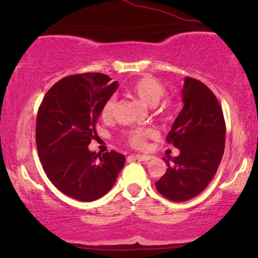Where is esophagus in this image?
Returning <instances> with one entry per match:
<instances>
[{
  "label": "esophagus",
  "mask_w": 258,
  "mask_h": 258,
  "mask_svg": "<svg viewBox=\"0 0 258 258\" xmlns=\"http://www.w3.org/2000/svg\"><path fill=\"white\" fill-rule=\"evenodd\" d=\"M133 158L137 159L138 161H149L150 159H152V156L150 155H141V154H137V155H132Z\"/></svg>",
  "instance_id": "obj_1"
}]
</instances>
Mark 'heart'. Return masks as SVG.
Masks as SVG:
<instances>
[{
    "label": "heart",
    "mask_w": 258,
    "mask_h": 258,
    "mask_svg": "<svg viewBox=\"0 0 258 258\" xmlns=\"http://www.w3.org/2000/svg\"><path fill=\"white\" fill-rule=\"evenodd\" d=\"M127 91L138 98L142 103L147 105H155L156 114L160 116L167 117L172 114L173 111V103L170 98H159L162 97L165 92L164 85L158 79L150 75H144L138 78L128 86ZM115 105H116V99L114 97L109 98L102 106L100 110V116L103 120L109 121L114 116ZM156 131L152 127H138V128L131 130L126 133L125 141L128 146H131L136 149H143L147 146V141L149 138L155 137Z\"/></svg>",
    "instance_id": "obj_1"
}]
</instances>
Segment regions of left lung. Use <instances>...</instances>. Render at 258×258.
<instances>
[{
  "instance_id": "1",
  "label": "left lung",
  "mask_w": 258,
  "mask_h": 258,
  "mask_svg": "<svg viewBox=\"0 0 258 258\" xmlns=\"http://www.w3.org/2000/svg\"><path fill=\"white\" fill-rule=\"evenodd\" d=\"M183 109L167 135L179 155L165 159L168 168L155 183L159 193L180 203L199 195L214 179L226 144L223 111L214 92L199 80L185 78Z\"/></svg>"
}]
</instances>
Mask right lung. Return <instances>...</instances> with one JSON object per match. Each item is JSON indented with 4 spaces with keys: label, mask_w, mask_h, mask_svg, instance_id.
<instances>
[{
    "label": "right lung",
    "mask_w": 258,
    "mask_h": 258,
    "mask_svg": "<svg viewBox=\"0 0 258 258\" xmlns=\"http://www.w3.org/2000/svg\"><path fill=\"white\" fill-rule=\"evenodd\" d=\"M108 75L86 73L59 80L37 111L36 147L44 172L61 193L93 201L112 188L126 158L122 154L90 152L102 106L119 82Z\"/></svg>",
    "instance_id": "right-lung-1"
}]
</instances>
